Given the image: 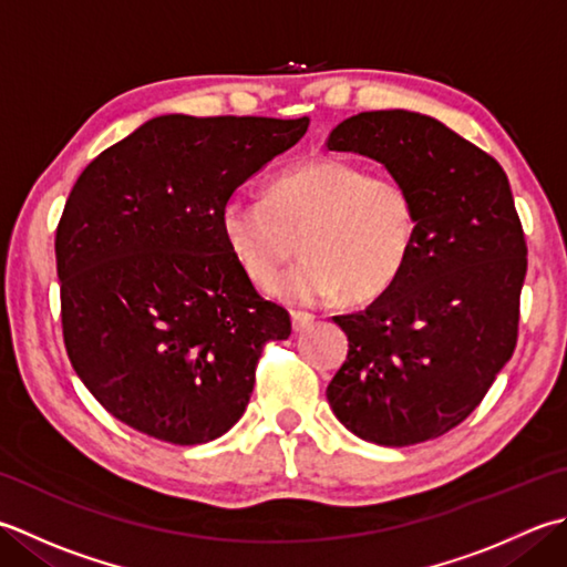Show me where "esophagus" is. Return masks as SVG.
I'll use <instances>...</instances> for the list:
<instances>
[{
  "instance_id": "obj_1",
  "label": "esophagus",
  "mask_w": 567,
  "mask_h": 567,
  "mask_svg": "<svg viewBox=\"0 0 567 567\" xmlns=\"http://www.w3.org/2000/svg\"><path fill=\"white\" fill-rule=\"evenodd\" d=\"M290 317H292V329L295 331H302L309 324H315V315H309V312H292Z\"/></svg>"
}]
</instances>
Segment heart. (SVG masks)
<instances>
[{
  "instance_id": "1",
  "label": "heart",
  "mask_w": 567,
  "mask_h": 567,
  "mask_svg": "<svg viewBox=\"0 0 567 567\" xmlns=\"http://www.w3.org/2000/svg\"><path fill=\"white\" fill-rule=\"evenodd\" d=\"M220 233L255 285L268 287L302 248L307 258L275 285L287 302H321L343 290L371 299L391 287L415 250L417 204L401 176L315 157L275 176L268 198L230 196Z\"/></svg>"
}]
</instances>
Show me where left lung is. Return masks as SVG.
I'll list each match as a JSON object with an SVG mask.
<instances>
[{
  "mask_svg": "<svg viewBox=\"0 0 567 567\" xmlns=\"http://www.w3.org/2000/svg\"><path fill=\"white\" fill-rule=\"evenodd\" d=\"M327 147L381 162L417 204L401 277L363 312L334 317L349 353L329 405L375 445L435 440L482 403L516 349L528 250L512 186L484 150L408 110L343 120Z\"/></svg>",
  "mask_w": 567,
  "mask_h": 567,
  "instance_id": "8db88e82",
  "label": "left lung"
}]
</instances>
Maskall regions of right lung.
I'll use <instances>...</instances> for the list:
<instances>
[{
  "label": "right lung",
  "mask_w": 567,
  "mask_h": 567,
  "mask_svg": "<svg viewBox=\"0 0 567 567\" xmlns=\"http://www.w3.org/2000/svg\"><path fill=\"white\" fill-rule=\"evenodd\" d=\"M307 127L309 117L162 115L78 176L55 228L63 341L120 423L204 445L246 413L262 347L292 324L240 270L218 216Z\"/></svg>",
  "instance_id": "1"
}]
</instances>
